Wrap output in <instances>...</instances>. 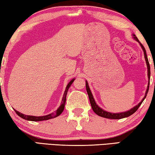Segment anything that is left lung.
<instances>
[{
  "label": "left lung",
  "instance_id": "8db88e82",
  "mask_svg": "<svg viewBox=\"0 0 155 155\" xmlns=\"http://www.w3.org/2000/svg\"><path fill=\"white\" fill-rule=\"evenodd\" d=\"M133 38L135 39V40L137 41V42L140 44V46L141 47V48H142L143 51V54H144V57H145V60H146V65H147V68H148V87H147V90L146 91V94L145 96H144L143 98L142 99V101H141L140 103H139L137 105L135 106L133 108L130 109V110H128L127 111H125V112H122V113H111V112H108V111H106L103 110L102 108H101L98 104L96 103L95 101H94V97L92 94H91V91L90 89V87H89L88 85V83L87 81H85V85H86V90H87V92L88 94V96H89V99H90V104H91V108H92L93 111H94L95 114H96L99 116H101L103 117H105V118H108V119H114V120H118V119H122V118H124V117H127L130 116L132 114H134V113L137 111L139 107L141 104V103H143V101H144V99L146 98V97L147 96V94L148 92V90H149V85H150V64H149V62H148V57H147V54H146V49L144 48L142 44H141V42L139 40L137 39V37L135 36V34H133Z\"/></svg>",
  "mask_w": 155,
  "mask_h": 155
}]
</instances>
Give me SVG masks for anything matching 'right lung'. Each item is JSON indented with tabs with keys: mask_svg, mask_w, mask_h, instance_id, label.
Segmentation results:
<instances>
[{
	"mask_svg": "<svg viewBox=\"0 0 155 155\" xmlns=\"http://www.w3.org/2000/svg\"><path fill=\"white\" fill-rule=\"evenodd\" d=\"M74 78H73V79L70 81L69 83L67 85V87H66V88H65V92L64 94V96H63L61 105L59 106V107L57 109L56 111H54V113H52V114H51L44 115V116H33V115H25L23 114H21V113L16 111L15 109H14L15 112L18 115H19L20 117H22V118L28 120V121H34V122H39V121H42V120H47L54 118V117L59 116V115L63 112V111H64V107H65V101H66V95H67L68 89L70 88V86H71L72 83L74 82Z\"/></svg>",
	"mask_w": 155,
	"mask_h": 155,
	"instance_id": "obj_1",
	"label": "right lung"
}]
</instances>
